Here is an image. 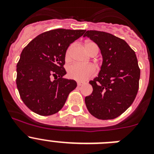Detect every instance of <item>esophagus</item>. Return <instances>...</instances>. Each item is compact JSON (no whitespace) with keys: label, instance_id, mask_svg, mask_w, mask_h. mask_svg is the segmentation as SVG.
<instances>
[{"label":"esophagus","instance_id":"esophagus-1","mask_svg":"<svg viewBox=\"0 0 154 154\" xmlns=\"http://www.w3.org/2000/svg\"><path fill=\"white\" fill-rule=\"evenodd\" d=\"M82 85V82H77V85H78V86H81Z\"/></svg>","mask_w":154,"mask_h":154}]
</instances>
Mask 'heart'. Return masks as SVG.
I'll list each match as a JSON object with an SVG mask.
<instances>
[{"instance_id":"1","label":"heart","mask_w":154,"mask_h":154,"mask_svg":"<svg viewBox=\"0 0 154 154\" xmlns=\"http://www.w3.org/2000/svg\"><path fill=\"white\" fill-rule=\"evenodd\" d=\"M72 46V45L69 46L65 53V58L67 60L70 59ZM85 48L90 55L94 51H99V47L93 42H86ZM95 72H96V69L92 65H80L78 63H74L69 65L67 69L68 76L69 78L79 82L85 81L88 79L91 78L95 75Z\"/></svg>"}]
</instances>
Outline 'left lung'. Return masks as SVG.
<instances>
[{
    "mask_svg": "<svg viewBox=\"0 0 154 154\" xmlns=\"http://www.w3.org/2000/svg\"><path fill=\"white\" fill-rule=\"evenodd\" d=\"M84 36L96 42L103 58L99 75L89 82L93 91L85 97V105L97 119H115L138 92L140 69L135 51L123 39L104 31H87Z\"/></svg>",
    "mask_w": 154,
    "mask_h": 154,
    "instance_id": "8db88e82",
    "label": "left lung"
}]
</instances>
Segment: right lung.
<instances>
[{
    "mask_svg": "<svg viewBox=\"0 0 154 154\" xmlns=\"http://www.w3.org/2000/svg\"><path fill=\"white\" fill-rule=\"evenodd\" d=\"M85 30H51L38 35L23 49L17 64V89L28 109L40 116L58 112L77 86L64 79L65 53ZM51 77H57L51 81Z\"/></svg>",
    "mask_w": 154,
    "mask_h": 154,
    "instance_id": "add662e5",
    "label": "right lung"
}]
</instances>
